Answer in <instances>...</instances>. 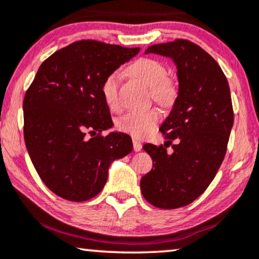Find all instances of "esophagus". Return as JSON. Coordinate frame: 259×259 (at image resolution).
Returning <instances> with one entry per match:
<instances>
[{"label": "esophagus", "mask_w": 259, "mask_h": 259, "mask_svg": "<svg viewBox=\"0 0 259 259\" xmlns=\"http://www.w3.org/2000/svg\"><path fill=\"white\" fill-rule=\"evenodd\" d=\"M133 146H134V151H135V152L141 151L142 145H141V142L138 141V140H135V139L133 140Z\"/></svg>", "instance_id": "obj_1"}]
</instances>
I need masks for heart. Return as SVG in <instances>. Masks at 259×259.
<instances>
[{"label":"heart","instance_id":"heart-1","mask_svg":"<svg viewBox=\"0 0 259 259\" xmlns=\"http://www.w3.org/2000/svg\"><path fill=\"white\" fill-rule=\"evenodd\" d=\"M129 72L149 87L151 98L161 106H171L177 98V85L167 77V68L160 61L151 58H141L129 66ZM120 73L112 71L101 83V94L105 104L113 111L120 108L119 92ZM160 120V112L157 108L133 111L124 114L117 121L118 130L133 136L134 139H146L151 135Z\"/></svg>","mask_w":259,"mask_h":259}]
</instances>
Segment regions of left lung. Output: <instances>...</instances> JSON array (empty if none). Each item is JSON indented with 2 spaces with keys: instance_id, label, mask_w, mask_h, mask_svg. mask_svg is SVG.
<instances>
[{
  "instance_id": "obj_1",
  "label": "left lung",
  "mask_w": 259,
  "mask_h": 259,
  "mask_svg": "<svg viewBox=\"0 0 259 259\" xmlns=\"http://www.w3.org/2000/svg\"><path fill=\"white\" fill-rule=\"evenodd\" d=\"M148 53L174 59L180 88L172 111L160 126L167 141L143 146L153 167L140 187L149 204L171 210L191 204L212 182L226 155L234 112L227 77L201 47L179 38L148 47ZM170 144L171 154L166 151Z\"/></svg>"
}]
</instances>
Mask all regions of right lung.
Here are the masks:
<instances>
[{
  "instance_id": "1",
  "label": "right lung",
  "mask_w": 259,
  "mask_h": 259,
  "mask_svg": "<svg viewBox=\"0 0 259 259\" xmlns=\"http://www.w3.org/2000/svg\"><path fill=\"white\" fill-rule=\"evenodd\" d=\"M139 52L80 39L40 64L24 96V140L40 180L58 197L94 198L107 181L111 161L133 151L126 134L102 135L113 121L101 83Z\"/></svg>"
}]
</instances>
